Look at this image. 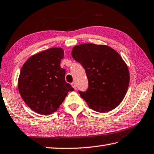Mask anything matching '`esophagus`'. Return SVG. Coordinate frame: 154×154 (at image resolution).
Masks as SVG:
<instances>
[{"instance_id":"esophagus-1","label":"esophagus","mask_w":154,"mask_h":154,"mask_svg":"<svg viewBox=\"0 0 154 154\" xmlns=\"http://www.w3.org/2000/svg\"><path fill=\"white\" fill-rule=\"evenodd\" d=\"M71 85H72V87H73V88L75 89V90H76V83H75V82H72V84H71Z\"/></svg>"}]
</instances>
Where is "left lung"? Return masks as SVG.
Masks as SVG:
<instances>
[{"label": "left lung", "mask_w": 154, "mask_h": 154, "mask_svg": "<svg viewBox=\"0 0 154 154\" xmlns=\"http://www.w3.org/2000/svg\"><path fill=\"white\" fill-rule=\"evenodd\" d=\"M72 56L85 69L88 88L78 92L90 108L99 112L116 108L129 83V69L120 55L107 45L85 43L74 47Z\"/></svg>", "instance_id": "1"}]
</instances>
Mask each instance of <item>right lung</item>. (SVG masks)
Instances as JSON below:
<instances>
[{"mask_svg": "<svg viewBox=\"0 0 154 154\" xmlns=\"http://www.w3.org/2000/svg\"><path fill=\"white\" fill-rule=\"evenodd\" d=\"M64 51L50 48L33 55L23 64L18 88L23 100L33 111L43 115L56 112L69 91H74L65 80V69L60 67Z\"/></svg>", "mask_w": 154, "mask_h": 154, "instance_id": "right-lung-1", "label": "right lung"}]
</instances>
